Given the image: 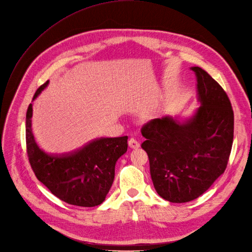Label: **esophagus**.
Masks as SVG:
<instances>
[{"mask_svg": "<svg viewBox=\"0 0 252 252\" xmlns=\"http://www.w3.org/2000/svg\"><path fill=\"white\" fill-rule=\"evenodd\" d=\"M128 145H129V147L131 148V149H138L139 146H140V144L134 138H130L128 140Z\"/></svg>", "mask_w": 252, "mask_h": 252, "instance_id": "obj_1", "label": "esophagus"}]
</instances>
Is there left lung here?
Returning <instances> with one entry per match:
<instances>
[{
  "label": "left lung",
  "instance_id": "obj_1",
  "mask_svg": "<svg viewBox=\"0 0 252 252\" xmlns=\"http://www.w3.org/2000/svg\"><path fill=\"white\" fill-rule=\"evenodd\" d=\"M190 69L200 105L188 118L165 116L142 128L155 190L177 204L197 198L224 173L234 139V112L224 90L204 69Z\"/></svg>",
  "mask_w": 252,
  "mask_h": 252
}]
</instances>
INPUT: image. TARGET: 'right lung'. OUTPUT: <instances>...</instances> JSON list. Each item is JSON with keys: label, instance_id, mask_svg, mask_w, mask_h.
<instances>
[{"label": "right lung", "instance_id": "right-lung-1", "mask_svg": "<svg viewBox=\"0 0 252 252\" xmlns=\"http://www.w3.org/2000/svg\"><path fill=\"white\" fill-rule=\"evenodd\" d=\"M40 87L34 100L48 86ZM33 104L26 116L27 152L37 179L65 203L95 207L104 202L115 179L118 159L127 151L128 136L101 137L64 154H49L40 149L32 131Z\"/></svg>", "mask_w": 252, "mask_h": 252}]
</instances>
